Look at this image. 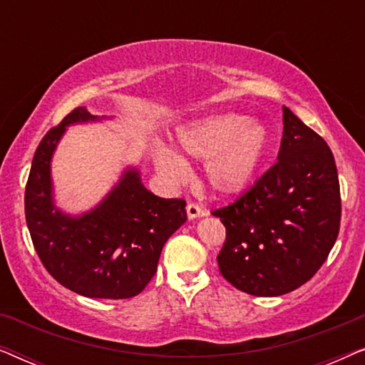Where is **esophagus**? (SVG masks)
<instances>
[{"instance_id":"esophagus-1","label":"esophagus","mask_w":365,"mask_h":365,"mask_svg":"<svg viewBox=\"0 0 365 365\" xmlns=\"http://www.w3.org/2000/svg\"><path fill=\"white\" fill-rule=\"evenodd\" d=\"M186 211H187L189 219H197V217H202V216H206V214H207L206 209L197 206V204H187Z\"/></svg>"}]
</instances>
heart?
Segmentation results:
<instances>
[{
	"mask_svg": "<svg viewBox=\"0 0 365 365\" xmlns=\"http://www.w3.org/2000/svg\"><path fill=\"white\" fill-rule=\"evenodd\" d=\"M181 151L204 161V179L221 196H234L251 186L269 144L266 126L232 111L211 113L178 129ZM156 168L171 181H182L187 168L168 148L154 151Z\"/></svg>",
	"mask_w": 365,
	"mask_h": 365,
	"instance_id": "heart-1",
	"label": "heart"
}]
</instances>
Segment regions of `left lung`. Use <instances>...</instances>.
Segmentation results:
<instances>
[{"label": "left lung", "instance_id": "8db88e82", "mask_svg": "<svg viewBox=\"0 0 365 365\" xmlns=\"http://www.w3.org/2000/svg\"><path fill=\"white\" fill-rule=\"evenodd\" d=\"M277 163L226 207L219 271L239 291L282 296L316 274L341 226V189L331 148L282 106Z\"/></svg>", "mask_w": 365, "mask_h": 365}]
</instances>
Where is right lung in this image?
Wrapping results in <instances>:
<instances>
[{"mask_svg": "<svg viewBox=\"0 0 365 365\" xmlns=\"http://www.w3.org/2000/svg\"><path fill=\"white\" fill-rule=\"evenodd\" d=\"M76 108L49 129L34 153L24 192V212L33 246L46 271L84 297L129 299L156 274L164 244L186 222V201L154 196L138 168L91 211L73 216L54 204L51 159L66 128L101 121Z\"/></svg>", "mask_w": 365, "mask_h": 365, "instance_id": "right-lung-1", "label": "right lung"}]
</instances>
